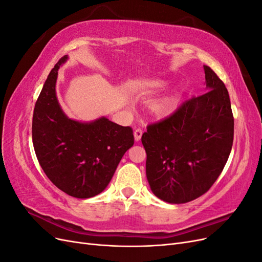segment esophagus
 Here are the masks:
<instances>
[{
  "label": "esophagus",
  "instance_id": "esophagus-1",
  "mask_svg": "<svg viewBox=\"0 0 262 262\" xmlns=\"http://www.w3.org/2000/svg\"><path fill=\"white\" fill-rule=\"evenodd\" d=\"M142 133H143V131H142V129H140V128L134 130V133H133L134 134V140H136L137 142L140 141L141 138H142Z\"/></svg>",
  "mask_w": 262,
  "mask_h": 262
}]
</instances>
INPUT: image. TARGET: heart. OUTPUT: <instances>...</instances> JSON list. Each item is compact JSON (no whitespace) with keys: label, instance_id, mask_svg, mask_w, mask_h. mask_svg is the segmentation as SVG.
Wrapping results in <instances>:
<instances>
[{"label":"heart","instance_id":"heart-1","mask_svg":"<svg viewBox=\"0 0 262 262\" xmlns=\"http://www.w3.org/2000/svg\"><path fill=\"white\" fill-rule=\"evenodd\" d=\"M170 85H171L170 81H155L149 84V89L152 91H163L167 89V87H169ZM177 101H178L177 95H172V96L164 98L155 106L156 114L161 116H166L170 114L172 110L175 109Z\"/></svg>","mask_w":262,"mask_h":262}]
</instances>
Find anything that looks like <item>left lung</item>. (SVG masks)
Masks as SVG:
<instances>
[{
  "label": "left lung",
  "mask_w": 262,
  "mask_h": 262,
  "mask_svg": "<svg viewBox=\"0 0 262 262\" xmlns=\"http://www.w3.org/2000/svg\"><path fill=\"white\" fill-rule=\"evenodd\" d=\"M203 69L207 93L185 101L142 136L148 185L168 203H186L207 192L232 149L234 118L228 92L211 68Z\"/></svg>",
  "instance_id": "1"
}]
</instances>
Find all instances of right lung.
<instances>
[{"label": "right lung", "mask_w": 262, "mask_h": 262, "mask_svg": "<svg viewBox=\"0 0 262 262\" xmlns=\"http://www.w3.org/2000/svg\"><path fill=\"white\" fill-rule=\"evenodd\" d=\"M68 60L64 55L54 66L36 101L33 143L38 162L52 184L71 196L87 199L106 189L134 138L130 126L106 117L82 122L64 114L55 85L58 71Z\"/></svg>", "instance_id": "obj_1"}]
</instances>
